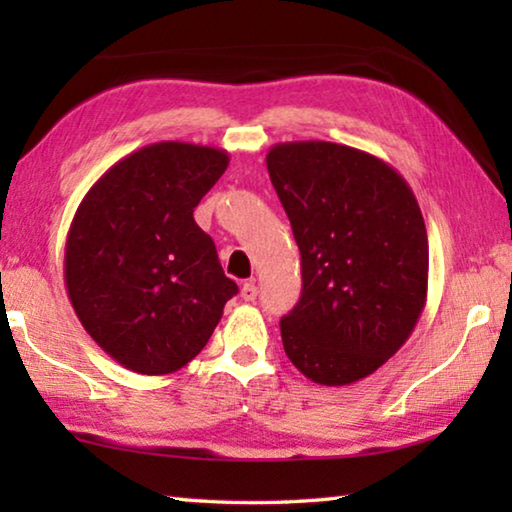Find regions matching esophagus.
I'll return each mask as SVG.
<instances>
[{"label": "esophagus", "mask_w": 512, "mask_h": 512, "mask_svg": "<svg viewBox=\"0 0 512 512\" xmlns=\"http://www.w3.org/2000/svg\"><path fill=\"white\" fill-rule=\"evenodd\" d=\"M255 298H257V287H255V282H244V287H241V300L253 302Z\"/></svg>", "instance_id": "esophagus-1"}]
</instances>
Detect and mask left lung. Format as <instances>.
Returning <instances> with one entry per match:
<instances>
[{"mask_svg": "<svg viewBox=\"0 0 512 512\" xmlns=\"http://www.w3.org/2000/svg\"><path fill=\"white\" fill-rule=\"evenodd\" d=\"M266 167L302 266L284 352L316 384H354L402 348L427 302L420 205L391 164L345 144H275Z\"/></svg>", "mask_w": 512, "mask_h": 512, "instance_id": "8db88e82", "label": "left lung"}]
</instances>
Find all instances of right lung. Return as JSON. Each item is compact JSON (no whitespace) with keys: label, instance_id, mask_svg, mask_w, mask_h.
Instances as JSON below:
<instances>
[{"label":"right lung","instance_id":"1","mask_svg":"<svg viewBox=\"0 0 512 512\" xmlns=\"http://www.w3.org/2000/svg\"><path fill=\"white\" fill-rule=\"evenodd\" d=\"M228 162L214 146L149 144L112 164L74 214L67 296L85 332L128 370L187 366L239 291L194 221Z\"/></svg>","mask_w":512,"mask_h":512}]
</instances>
